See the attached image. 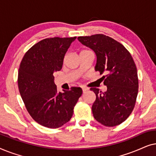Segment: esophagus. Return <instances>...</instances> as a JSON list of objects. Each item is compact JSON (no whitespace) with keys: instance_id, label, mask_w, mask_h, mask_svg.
<instances>
[{"instance_id":"obj_1","label":"esophagus","mask_w":156,"mask_h":156,"mask_svg":"<svg viewBox=\"0 0 156 156\" xmlns=\"http://www.w3.org/2000/svg\"><path fill=\"white\" fill-rule=\"evenodd\" d=\"M89 90L88 88H86V87H83L82 88V91H83V93H85L86 91H87Z\"/></svg>"}]
</instances>
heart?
I'll return each mask as SVG.
<instances>
[{
  "label": "heart",
  "instance_id": "1",
  "mask_svg": "<svg viewBox=\"0 0 156 156\" xmlns=\"http://www.w3.org/2000/svg\"><path fill=\"white\" fill-rule=\"evenodd\" d=\"M86 51H88V50H82V52H86Z\"/></svg>",
  "mask_w": 156,
  "mask_h": 156
}]
</instances>
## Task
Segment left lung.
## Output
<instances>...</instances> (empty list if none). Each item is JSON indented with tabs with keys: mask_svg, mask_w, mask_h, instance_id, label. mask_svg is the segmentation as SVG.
<instances>
[{
	"mask_svg": "<svg viewBox=\"0 0 156 156\" xmlns=\"http://www.w3.org/2000/svg\"><path fill=\"white\" fill-rule=\"evenodd\" d=\"M81 43L97 55L95 70L107 87L105 92L91 88L96 94L92 113L94 119L108 127L118 126L130 116L135 106L138 91L136 64L126 48L103 34L78 37Z\"/></svg>",
	"mask_w": 156,
	"mask_h": 156,
	"instance_id": "8db88e82",
	"label": "left lung"
}]
</instances>
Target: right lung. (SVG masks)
Wrapping results in <instances>:
<instances>
[{
    "label": "right lung",
    "mask_w": 156,
    "mask_h": 156,
    "mask_svg": "<svg viewBox=\"0 0 156 156\" xmlns=\"http://www.w3.org/2000/svg\"><path fill=\"white\" fill-rule=\"evenodd\" d=\"M74 37H50L38 42L23 57L18 84L27 112L44 127L57 129L71 119L80 87L58 92L54 74L61 70L65 55Z\"/></svg>",
    "instance_id": "obj_1"
}]
</instances>
